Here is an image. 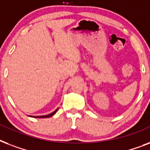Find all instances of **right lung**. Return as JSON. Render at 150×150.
<instances>
[{"label": "right lung", "mask_w": 150, "mask_h": 150, "mask_svg": "<svg viewBox=\"0 0 150 150\" xmlns=\"http://www.w3.org/2000/svg\"><path fill=\"white\" fill-rule=\"evenodd\" d=\"M57 110H58V109H57L55 111L53 112V113H51L50 114H48V115H44V116H36V117H39V118H45V117H50L53 116L54 114H55V113H56Z\"/></svg>", "instance_id": "1"}]
</instances>
